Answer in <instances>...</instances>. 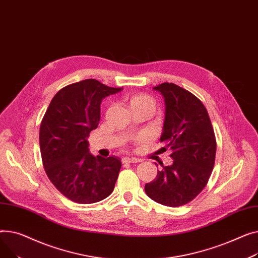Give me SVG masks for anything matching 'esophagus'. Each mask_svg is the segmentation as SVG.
Returning a JSON list of instances; mask_svg holds the SVG:
<instances>
[{"label":"esophagus","mask_w":258,"mask_h":258,"mask_svg":"<svg viewBox=\"0 0 258 258\" xmlns=\"http://www.w3.org/2000/svg\"><path fill=\"white\" fill-rule=\"evenodd\" d=\"M122 160H123V163H136V162L143 161V159L135 158V157H124Z\"/></svg>","instance_id":"esophagus-1"}]
</instances>
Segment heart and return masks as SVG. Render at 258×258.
<instances>
[{
  "instance_id": "heart-1",
  "label": "heart",
  "mask_w": 258,
  "mask_h": 258,
  "mask_svg": "<svg viewBox=\"0 0 258 258\" xmlns=\"http://www.w3.org/2000/svg\"><path fill=\"white\" fill-rule=\"evenodd\" d=\"M130 104L131 106L133 105H141V104H150V105H154V101L153 99L149 97L148 95H144V94H140V95H135L133 97H131L130 99ZM145 138L144 136H140L138 139L139 141H143Z\"/></svg>"
}]
</instances>
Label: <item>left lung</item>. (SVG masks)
<instances>
[{"label": "left lung", "instance_id": "1", "mask_svg": "<svg viewBox=\"0 0 258 258\" xmlns=\"http://www.w3.org/2000/svg\"><path fill=\"white\" fill-rule=\"evenodd\" d=\"M154 89L165 102L162 149L172 151L174 161L162 165L145 190L155 202L178 207L192 201L206 186L215 165L216 135L200 99L174 83L164 82Z\"/></svg>", "mask_w": 258, "mask_h": 258}]
</instances>
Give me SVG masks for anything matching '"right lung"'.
Returning a JSON list of instances; mask_svg holds the SVG:
<instances>
[{
    "label": "right lung",
    "mask_w": 258,
    "mask_h": 258,
    "mask_svg": "<svg viewBox=\"0 0 258 258\" xmlns=\"http://www.w3.org/2000/svg\"><path fill=\"white\" fill-rule=\"evenodd\" d=\"M122 90L96 79L61 88L52 99L39 129L41 160L51 182L68 199L99 202L112 192L122 160L95 157L87 138L100 122L102 99Z\"/></svg>",
    "instance_id": "add662e5"
}]
</instances>
